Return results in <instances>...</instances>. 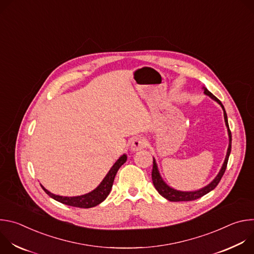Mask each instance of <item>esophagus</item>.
I'll return each instance as SVG.
<instances>
[{"mask_svg": "<svg viewBox=\"0 0 254 254\" xmlns=\"http://www.w3.org/2000/svg\"><path fill=\"white\" fill-rule=\"evenodd\" d=\"M144 147H146V139H144L143 137L141 136H137L135 138L132 139L131 141V150L133 152H136V151H139L141 149H143Z\"/></svg>", "mask_w": 254, "mask_h": 254, "instance_id": "34e87169", "label": "esophagus"}]
</instances>
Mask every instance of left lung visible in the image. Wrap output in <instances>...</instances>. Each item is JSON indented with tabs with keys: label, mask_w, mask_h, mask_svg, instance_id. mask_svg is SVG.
<instances>
[{
	"label": "left lung",
	"mask_w": 254,
	"mask_h": 254,
	"mask_svg": "<svg viewBox=\"0 0 254 254\" xmlns=\"http://www.w3.org/2000/svg\"><path fill=\"white\" fill-rule=\"evenodd\" d=\"M204 93L209 95L212 99H214L215 101L218 102L222 108H223V112H224V120H225V124H226V127H227V129H228V135H229V146H228V150H227V154H226V158H225V161H224V164L219 172V174L216 176V178L212 181V182L207 185L206 187L198 190V191H194V192H182V191H177L175 189H172L170 188L164 181L163 179L161 178L160 176V173L158 171V167H157V164H156V161L154 160L153 162V170H152V180H153V184L155 186V188L157 189V191L164 197L166 198L167 200L169 201H172V202H181V201H193V200H196V199H199L201 197H203L204 195H206L207 193H209L210 191H212L213 189L216 188V186L219 184L221 178L223 177L224 173H225V170H226V167H227V163H228V159H229V155H230V152H231V131L229 129V126H228V121H227V115H226V112L224 110V106L223 104L221 103V101L217 98L216 96H214L207 88L204 87Z\"/></svg>",
	"instance_id": "obj_1"
}]
</instances>
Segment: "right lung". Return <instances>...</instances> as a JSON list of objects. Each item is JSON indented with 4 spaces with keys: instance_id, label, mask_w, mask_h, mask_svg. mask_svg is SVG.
Returning <instances> with one entry per match:
<instances>
[{
    "instance_id": "1",
    "label": "right lung",
    "mask_w": 254,
    "mask_h": 254,
    "mask_svg": "<svg viewBox=\"0 0 254 254\" xmlns=\"http://www.w3.org/2000/svg\"><path fill=\"white\" fill-rule=\"evenodd\" d=\"M126 161H127V156L126 155L122 156L116 162V164L112 167L110 172H108L107 175L104 177V179L102 180V182L99 184V186L96 189H94L92 192L82 195V196H77V197L58 196V195H54V194L50 193L43 186H41V187L47 195H49L51 198H53L54 200H56L62 204L72 206V207H77V208H91V207H94V206L100 204L102 201H104L106 199V197L108 196V194H110V192L112 190L114 181H115V178H116V175H117L119 169L126 163Z\"/></svg>"
}]
</instances>
